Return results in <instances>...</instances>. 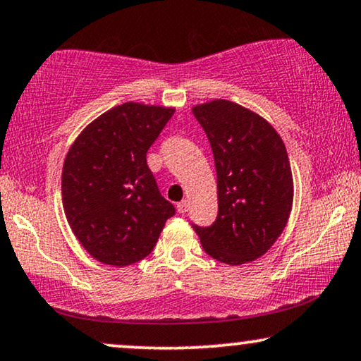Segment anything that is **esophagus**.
<instances>
[{
    "instance_id": "esophagus-1",
    "label": "esophagus",
    "mask_w": 361,
    "mask_h": 361,
    "mask_svg": "<svg viewBox=\"0 0 361 361\" xmlns=\"http://www.w3.org/2000/svg\"><path fill=\"white\" fill-rule=\"evenodd\" d=\"M187 210H189V204H187L185 200H182V202L177 204V212L179 214H185Z\"/></svg>"
}]
</instances>
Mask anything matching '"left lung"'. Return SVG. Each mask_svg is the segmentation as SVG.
Wrapping results in <instances>:
<instances>
[{
  "mask_svg": "<svg viewBox=\"0 0 361 361\" xmlns=\"http://www.w3.org/2000/svg\"><path fill=\"white\" fill-rule=\"evenodd\" d=\"M207 134L217 171L219 214L210 227L194 226L204 250L227 265L254 262L287 226L293 177L287 149L270 123L232 101L192 107Z\"/></svg>",
  "mask_w": 361,
  "mask_h": 361,
  "instance_id": "obj_1",
  "label": "left lung"
}]
</instances>
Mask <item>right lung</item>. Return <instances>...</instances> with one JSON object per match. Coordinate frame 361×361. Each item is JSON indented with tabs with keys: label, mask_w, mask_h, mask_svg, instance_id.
Wrapping results in <instances>:
<instances>
[{
	"label": "right lung",
	"mask_w": 361,
	"mask_h": 361,
	"mask_svg": "<svg viewBox=\"0 0 361 361\" xmlns=\"http://www.w3.org/2000/svg\"><path fill=\"white\" fill-rule=\"evenodd\" d=\"M174 107L124 102L92 121L64 159L61 192L87 254L126 267L151 254L174 205L159 192L146 154Z\"/></svg>",
	"instance_id": "add662e5"
}]
</instances>
